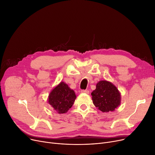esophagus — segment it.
<instances>
[{
    "instance_id": "34e87169",
    "label": "esophagus",
    "mask_w": 155,
    "mask_h": 155,
    "mask_svg": "<svg viewBox=\"0 0 155 155\" xmlns=\"http://www.w3.org/2000/svg\"><path fill=\"white\" fill-rule=\"evenodd\" d=\"M81 92L82 93H84V94H89V91L88 90H82Z\"/></svg>"
}]
</instances>
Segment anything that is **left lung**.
<instances>
[{"label":"left lung","mask_w":155,"mask_h":155,"mask_svg":"<svg viewBox=\"0 0 155 155\" xmlns=\"http://www.w3.org/2000/svg\"><path fill=\"white\" fill-rule=\"evenodd\" d=\"M93 104L103 112L113 111L121 103V94L117 87L107 80H101L91 93Z\"/></svg>","instance_id":"obj_1"}]
</instances>
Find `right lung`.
Returning <instances> with one entry per match:
<instances>
[{"label":"right lung","mask_w":155,"mask_h":155,"mask_svg":"<svg viewBox=\"0 0 155 155\" xmlns=\"http://www.w3.org/2000/svg\"><path fill=\"white\" fill-rule=\"evenodd\" d=\"M77 96L66 83L61 82L49 94L48 103L59 114L66 113L72 107Z\"/></svg>","instance_id":"1"}]
</instances>
